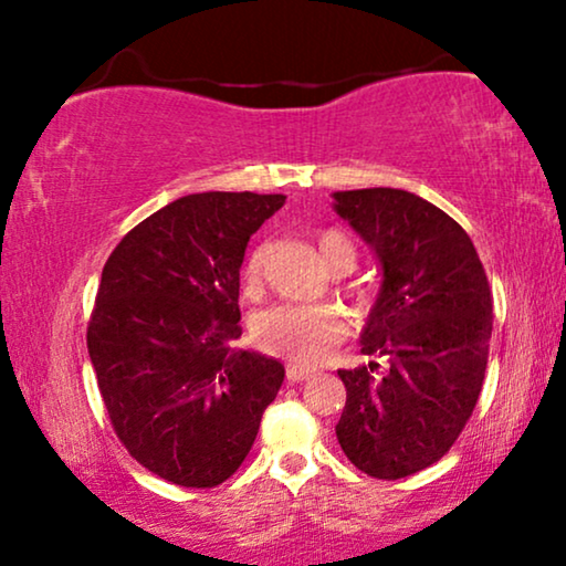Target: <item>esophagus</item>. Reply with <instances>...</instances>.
Listing matches in <instances>:
<instances>
[{
	"label": "esophagus",
	"instance_id": "obj_1",
	"mask_svg": "<svg viewBox=\"0 0 566 566\" xmlns=\"http://www.w3.org/2000/svg\"><path fill=\"white\" fill-rule=\"evenodd\" d=\"M314 376V368H304V366H289L285 368V378H289V384H298V381H306V378Z\"/></svg>",
	"mask_w": 566,
	"mask_h": 566
}]
</instances>
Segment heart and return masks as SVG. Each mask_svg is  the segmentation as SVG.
<instances>
[{"mask_svg":"<svg viewBox=\"0 0 566 566\" xmlns=\"http://www.w3.org/2000/svg\"><path fill=\"white\" fill-rule=\"evenodd\" d=\"M324 260L329 262L339 254H355L350 239L339 231H324L319 237ZM247 273L254 281L260 273V254H252ZM350 322L343 308L337 306H312V304H281L262 312L254 319V339L262 350L283 355L296 363H319L339 339H345Z\"/></svg>","mask_w":566,"mask_h":566,"instance_id":"heart-1","label":"heart"}]
</instances>
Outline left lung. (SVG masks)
Segmentation results:
<instances>
[{
    "mask_svg": "<svg viewBox=\"0 0 566 566\" xmlns=\"http://www.w3.org/2000/svg\"><path fill=\"white\" fill-rule=\"evenodd\" d=\"M335 211L376 254L381 289L360 345L386 358L337 370L347 389L337 440L376 479H401L451 451L482 391L492 293L467 231L415 192H332Z\"/></svg>",
    "mask_w": 566,
    "mask_h": 566,
    "instance_id": "left-lung-1",
    "label": "left lung"
}]
</instances>
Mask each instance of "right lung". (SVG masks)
<instances>
[{"label": "right lung", "mask_w": 566, "mask_h": 566, "mask_svg": "<svg viewBox=\"0 0 566 566\" xmlns=\"http://www.w3.org/2000/svg\"><path fill=\"white\" fill-rule=\"evenodd\" d=\"M285 196L196 192L128 231L103 268L87 350L115 436L177 486L234 474L281 389V360L239 350V270Z\"/></svg>", "instance_id": "obj_1"}]
</instances>
